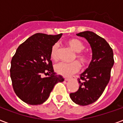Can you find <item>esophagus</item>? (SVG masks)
Instances as JSON below:
<instances>
[{"instance_id":"1","label":"esophagus","mask_w":123,"mask_h":123,"mask_svg":"<svg viewBox=\"0 0 123 123\" xmlns=\"http://www.w3.org/2000/svg\"><path fill=\"white\" fill-rule=\"evenodd\" d=\"M70 79H71L70 78H65V79H64V80H65L66 81H69Z\"/></svg>"}]
</instances>
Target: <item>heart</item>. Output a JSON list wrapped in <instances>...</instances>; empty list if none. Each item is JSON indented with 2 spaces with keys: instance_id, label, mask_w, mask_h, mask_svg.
Here are the masks:
<instances>
[{
  "instance_id": "heart-1",
  "label": "heart",
  "mask_w": 123,
  "mask_h": 123,
  "mask_svg": "<svg viewBox=\"0 0 123 123\" xmlns=\"http://www.w3.org/2000/svg\"><path fill=\"white\" fill-rule=\"evenodd\" d=\"M68 45L77 52V59L81 62L83 65H85L88 62V55L82 51L85 48V45L80 40L77 39H71L67 41ZM50 56L52 59L55 60L58 57V44H55L52 47ZM80 69V64L78 61H74L71 63L59 62L55 66V69L57 73L64 77H69L74 73H77Z\"/></svg>"
}]
</instances>
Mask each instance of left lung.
I'll use <instances>...</instances> for the list:
<instances>
[{
  "label": "left lung",
  "mask_w": 123,
  "mask_h": 123,
  "mask_svg": "<svg viewBox=\"0 0 123 123\" xmlns=\"http://www.w3.org/2000/svg\"><path fill=\"white\" fill-rule=\"evenodd\" d=\"M77 36L87 40L92 56L89 67L78 79L79 90L70 93L69 96L74 103L85 106L95 102L104 91L110 80L111 69L114 63V54L106 40L93 32H82Z\"/></svg>",
  "instance_id": "1"
}]
</instances>
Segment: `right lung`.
Masks as SVG:
<instances>
[{"label": "right lung", "instance_id": "1", "mask_svg": "<svg viewBox=\"0 0 123 123\" xmlns=\"http://www.w3.org/2000/svg\"><path fill=\"white\" fill-rule=\"evenodd\" d=\"M62 35L35 34L17 48L11 62L10 76L14 92L25 103L41 105L55 85L64 80L54 73L50 60L52 47ZM43 74L47 77H43Z\"/></svg>", "mask_w": 123, "mask_h": 123}]
</instances>
